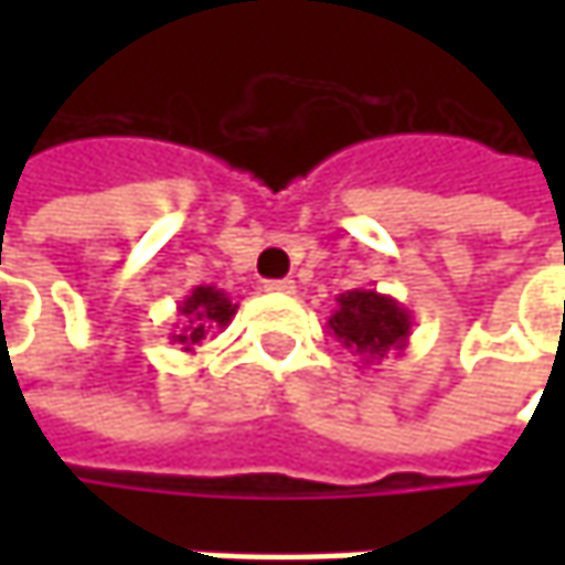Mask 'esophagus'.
Masks as SVG:
<instances>
[{"label":"esophagus","mask_w":565,"mask_h":565,"mask_svg":"<svg viewBox=\"0 0 565 565\" xmlns=\"http://www.w3.org/2000/svg\"><path fill=\"white\" fill-rule=\"evenodd\" d=\"M264 289L273 295H292L295 292V279H270L264 282Z\"/></svg>","instance_id":"34e87169"}]
</instances>
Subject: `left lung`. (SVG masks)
Instances as JSON below:
<instances>
[{
	"instance_id": "8db88e82",
	"label": "left lung",
	"mask_w": 565,
	"mask_h": 565,
	"mask_svg": "<svg viewBox=\"0 0 565 565\" xmlns=\"http://www.w3.org/2000/svg\"><path fill=\"white\" fill-rule=\"evenodd\" d=\"M327 330L352 355H359L361 367H367L405 352L412 337V311L402 308L393 295L352 289L337 298V311L327 320Z\"/></svg>"
}]
</instances>
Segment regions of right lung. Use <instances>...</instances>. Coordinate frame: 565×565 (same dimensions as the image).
I'll list each match as a JSON object with an SVG mask.
<instances>
[{
  "instance_id": "obj_1",
  "label": "right lung",
  "mask_w": 565,
  "mask_h": 565,
  "mask_svg": "<svg viewBox=\"0 0 565 565\" xmlns=\"http://www.w3.org/2000/svg\"><path fill=\"white\" fill-rule=\"evenodd\" d=\"M232 298L216 286H194L191 292L179 301V315H182V327L172 333V342L182 345V352H194V345H201L206 333L213 330H226L235 317Z\"/></svg>"
}]
</instances>
